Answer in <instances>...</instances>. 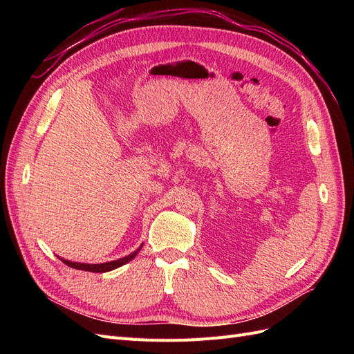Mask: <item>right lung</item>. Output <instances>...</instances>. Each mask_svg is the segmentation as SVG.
Returning a JSON list of instances; mask_svg holds the SVG:
<instances>
[{"mask_svg":"<svg viewBox=\"0 0 354 354\" xmlns=\"http://www.w3.org/2000/svg\"><path fill=\"white\" fill-rule=\"evenodd\" d=\"M142 246H143V245L138 246V248H137L134 252H131V254H128V255L122 257V259H118V260L108 261V263H100V264H88V263L69 261V260H65V259H60V257H59V259H60L63 263H65L66 266L72 267V269H77V270H85V272H93V273H104V272L115 270V269H118V267L124 266L125 263L131 261V260L134 259V257H136L138 252H140Z\"/></svg>","mask_w":354,"mask_h":354,"instance_id":"1","label":"right lung"}]
</instances>
